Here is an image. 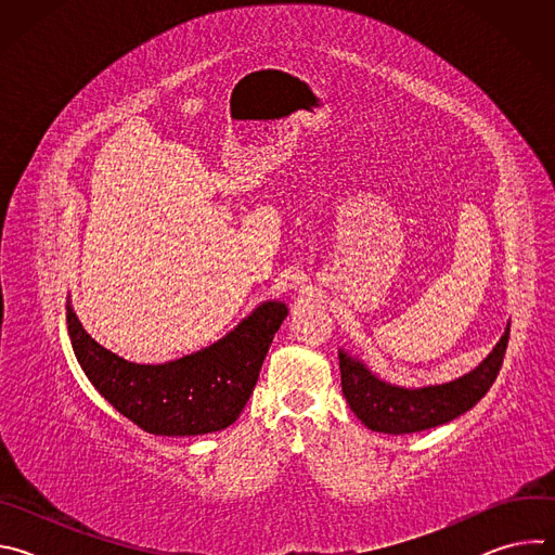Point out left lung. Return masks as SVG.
<instances>
[{
    "label": "left lung",
    "instance_id": "1",
    "mask_svg": "<svg viewBox=\"0 0 555 555\" xmlns=\"http://www.w3.org/2000/svg\"><path fill=\"white\" fill-rule=\"evenodd\" d=\"M509 325L492 353L459 379L424 388H404L375 377L360 360L340 349V382L347 404L358 420L386 435H409L452 422L477 404L494 384L505 349Z\"/></svg>",
    "mask_w": 555,
    "mask_h": 555
}]
</instances>
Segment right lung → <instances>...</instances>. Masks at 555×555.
Listing matches in <instances>:
<instances>
[{"label": "right lung", "instance_id": "obj_1", "mask_svg": "<svg viewBox=\"0 0 555 555\" xmlns=\"http://www.w3.org/2000/svg\"><path fill=\"white\" fill-rule=\"evenodd\" d=\"M74 356L103 398L151 435L195 437L228 428L248 404L285 302L259 305L215 345L165 364H135L101 347L67 300Z\"/></svg>", "mask_w": 555, "mask_h": 555}]
</instances>
